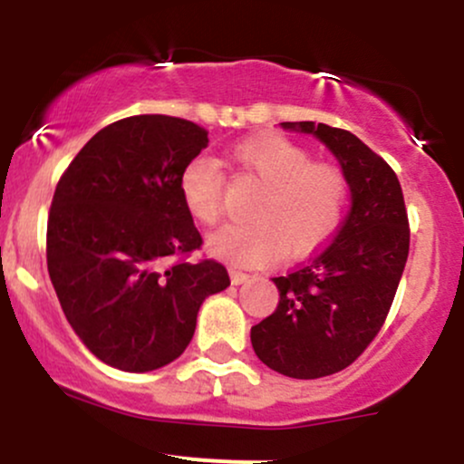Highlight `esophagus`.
I'll list each match as a JSON object with an SVG mask.
<instances>
[{
	"mask_svg": "<svg viewBox=\"0 0 464 464\" xmlns=\"http://www.w3.org/2000/svg\"><path fill=\"white\" fill-rule=\"evenodd\" d=\"M228 275H231V284H233V285L246 284V281L250 279V275L242 273V270H237V268H231V270H228Z\"/></svg>",
	"mask_w": 464,
	"mask_h": 464,
	"instance_id": "obj_1",
	"label": "esophagus"
}]
</instances>
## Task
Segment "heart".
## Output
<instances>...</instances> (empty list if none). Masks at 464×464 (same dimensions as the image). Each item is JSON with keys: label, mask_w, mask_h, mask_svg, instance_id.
Instances as JSON below:
<instances>
[{"label": "heart", "mask_w": 464, "mask_h": 464, "mask_svg": "<svg viewBox=\"0 0 464 464\" xmlns=\"http://www.w3.org/2000/svg\"><path fill=\"white\" fill-rule=\"evenodd\" d=\"M231 159L264 183L250 216L211 237L216 255L236 264L273 262L281 253L299 257L327 242L338 231L349 202V179L340 165L312 161V152L284 135H259L237 143ZM185 209L200 225L214 227L222 218L225 174L216 159H189L179 174Z\"/></svg>", "instance_id": "1"}]
</instances>
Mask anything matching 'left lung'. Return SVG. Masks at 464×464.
I'll list each match as a JSON object with an SVG mask.
<instances>
[{
    "mask_svg": "<svg viewBox=\"0 0 464 464\" xmlns=\"http://www.w3.org/2000/svg\"><path fill=\"white\" fill-rule=\"evenodd\" d=\"M312 132L338 157L351 211L335 236L299 268L275 276L279 305L250 329L266 366L316 380L347 369L384 327L410 250V225L395 169L353 132L314 121H284Z\"/></svg>",
    "mask_w": 464,
    "mask_h": 464,
    "instance_id": "left-lung-1",
    "label": "left lung"
}]
</instances>
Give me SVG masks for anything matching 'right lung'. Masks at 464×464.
<instances>
[{
  "mask_svg": "<svg viewBox=\"0 0 464 464\" xmlns=\"http://www.w3.org/2000/svg\"><path fill=\"white\" fill-rule=\"evenodd\" d=\"M209 143L189 120L132 115L104 126L58 180L47 216V273L69 324L95 358L129 372L188 349L209 295L231 285L202 237L179 174Z\"/></svg>",
  "mask_w": 464,
  "mask_h": 464,
  "instance_id": "right-lung-1",
  "label": "right lung"
}]
</instances>
